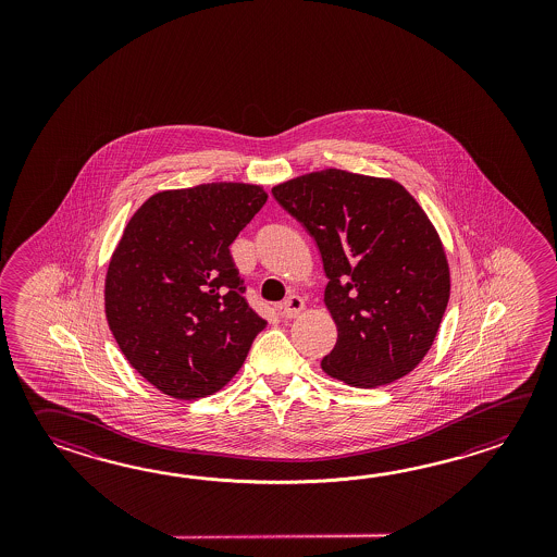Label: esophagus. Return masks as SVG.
<instances>
[{"label":"esophagus","instance_id":"34e87169","mask_svg":"<svg viewBox=\"0 0 557 557\" xmlns=\"http://www.w3.org/2000/svg\"><path fill=\"white\" fill-rule=\"evenodd\" d=\"M305 310V300L300 296L290 295L281 305V314L284 319H296Z\"/></svg>","mask_w":557,"mask_h":557}]
</instances>
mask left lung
<instances>
[{
	"instance_id": "1",
	"label": "left lung",
	"mask_w": 557,
	"mask_h": 557,
	"mask_svg": "<svg viewBox=\"0 0 557 557\" xmlns=\"http://www.w3.org/2000/svg\"><path fill=\"white\" fill-rule=\"evenodd\" d=\"M273 195L314 238L329 278L338 338L322 370L360 388L412 372L450 298L446 252L414 197L392 178L341 169L290 178Z\"/></svg>"
}]
</instances>
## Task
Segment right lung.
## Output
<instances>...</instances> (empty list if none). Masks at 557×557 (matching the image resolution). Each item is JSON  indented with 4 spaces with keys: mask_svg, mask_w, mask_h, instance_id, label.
I'll return each mask as SVG.
<instances>
[{
    "mask_svg": "<svg viewBox=\"0 0 557 557\" xmlns=\"http://www.w3.org/2000/svg\"><path fill=\"white\" fill-rule=\"evenodd\" d=\"M267 199L247 183L161 190L125 226L107 269V322L131 367L163 394L221 391L267 326L228 250Z\"/></svg>",
    "mask_w": 557,
    "mask_h": 557,
    "instance_id": "add662e5",
    "label": "right lung"
}]
</instances>
